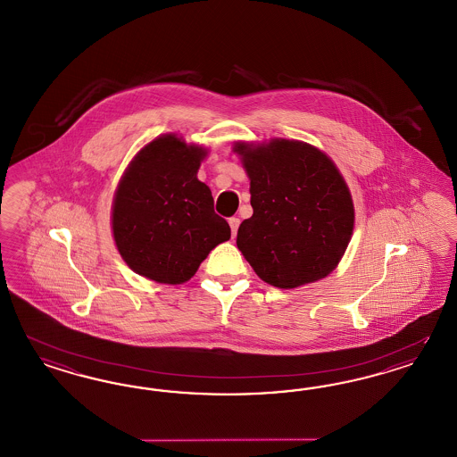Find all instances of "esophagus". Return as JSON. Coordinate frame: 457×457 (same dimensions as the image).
<instances>
[{"mask_svg":"<svg viewBox=\"0 0 457 457\" xmlns=\"http://www.w3.org/2000/svg\"><path fill=\"white\" fill-rule=\"evenodd\" d=\"M228 223H230V228H232V237H236L237 230H238V225H240V220H238L237 217H232V219H228Z\"/></svg>","mask_w":457,"mask_h":457,"instance_id":"1","label":"esophagus"}]
</instances>
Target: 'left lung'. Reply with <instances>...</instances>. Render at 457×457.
<instances>
[{
    "label": "left lung",
    "mask_w": 457,
    "mask_h": 457,
    "mask_svg": "<svg viewBox=\"0 0 457 457\" xmlns=\"http://www.w3.org/2000/svg\"><path fill=\"white\" fill-rule=\"evenodd\" d=\"M251 179V219L237 247L270 286L295 289L323 279L353 234L354 208L338 168L323 151L295 139L237 143Z\"/></svg>",
    "instance_id": "left-lung-1"
}]
</instances>
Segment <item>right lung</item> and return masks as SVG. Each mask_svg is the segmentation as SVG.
I'll use <instances>...</instances> for the list:
<instances>
[{"label":"right lung","instance_id":"obj_1","mask_svg":"<svg viewBox=\"0 0 457 457\" xmlns=\"http://www.w3.org/2000/svg\"><path fill=\"white\" fill-rule=\"evenodd\" d=\"M205 147L164 134L143 147L119 181L112 204L118 251L136 274L162 284L192 279L210 251L230 238L196 173Z\"/></svg>","mask_w":457,"mask_h":457}]
</instances>
